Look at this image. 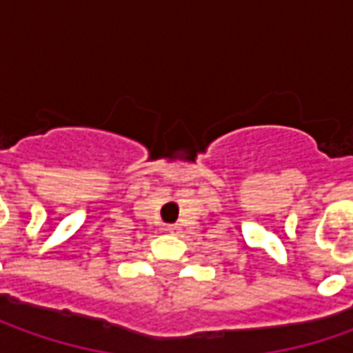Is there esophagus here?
Segmentation results:
<instances>
[{"label":"esophagus","mask_w":353,"mask_h":353,"mask_svg":"<svg viewBox=\"0 0 353 353\" xmlns=\"http://www.w3.org/2000/svg\"><path fill=\"white\" fill-rule=\"evenodd\" d=\"M167 232H169V234H179V232H181V225H176V224L167 225Z\"/></svg>","instance_id":"34e87169"}]
</instances>
